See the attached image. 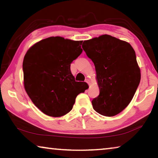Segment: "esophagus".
<instances>
[{
    "label": "esophagus",
    "mask_w": 158,
    "mask_h": 158,
    "mask_svg": "<svg viewBox=\"0 0 158 158\" xmlns=\"http://www.w3.org/2000/svg\"><path fill=\"white\" fill-rule=\"evenodd\" d=\"M85 82H86L87 84H90V81L89 79H85Z\"/></svg>",
    "instance_id": "esophagus-1"
}]
</instances>
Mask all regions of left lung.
I'll use <instances>...</instances> for the list:
<instances>
[{"instance_id": "left-lung-1", "label": "left lung", "mask_w": 158, "mask_h": 158, "mask_svg": "<svg viewBox=\"0 0 158 158\" xmlns=\"http://www.w3.org/2000/svg\"><path fill=\"white\" fill-rule=\"evenodd\" d=\"M82 48L94 63L100 89L93 107L103 116H116L129 105L139 84L135 50L128 42L109 35L85 40Z\"/></svg>"}]
</instances>
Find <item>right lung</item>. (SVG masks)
<instances>
[{
    "mask_svg": "<svg viewBox=\"0 0 158 158\" xmlns=\"http://www.w3.org/2000/svg\"><path fill=\"white\" fill-rule=\"evenodd\" d=\"M82 41L50 37L33 45L23 61V84L29 98L40 110L52 117L72 110L79 93L88 89L76 81L70 64L81 54Z\"/></svg>",
    "mask_w": 158,
    "mask_h": 158,
    "instance_id": "1",
    "label": "right lung"
}]
</instances>
